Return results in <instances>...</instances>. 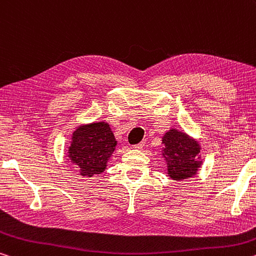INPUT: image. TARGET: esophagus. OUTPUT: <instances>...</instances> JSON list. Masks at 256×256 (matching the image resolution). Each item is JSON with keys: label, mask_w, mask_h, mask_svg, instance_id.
<instances>
[{"label": "esophagus", "mask_w": 256, "mask_h": 256, "mask_svg": "<svg viewBox=\"0 0 256 256\" xmlns=\"http://www.w3.org/2000/svg\"><path fill=\"white\" fill-rule=\"evenodd\" d=\"M146 146V140H144V141H141V142H139L138 144H136L134 146V148L136 149H142L144 147Z\"/></svg>", "instance_id": "34e87169"}]
</instances>
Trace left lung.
Here are the masks:
<instances>
[{
    "mask_svg": "<svg viewBox=\"0 0 256 256\" xmlns=\"http://www.w3.org/2000/svg\"><path fill=\"white\" fill-rule=\"evenodd\" d=\"M164 154L168 160V171L174 180H184L196 174L202 164L197 160L200 148L196 141L190 140L184 133L170 130L163 138Z\"/></svg>",
    "mask_w": 256,
    "mask_h": 256,
    "instance_id": "left-lung-1",
    "label": "left lung"
}]
</instances>
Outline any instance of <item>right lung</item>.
<instances>
[{
    "label": "right lung",
    "instance_id": "obj_1",
    "mask_svg": "<svg viewBox=\"0 0 256 256\" xmlns=\"http://www.w3.org/2000/svg\"><path fill=\"white\" fill-rule=\"evenodd\" d=\"M116 141L110 128L104 122L77 128L72 134L70 158L80 176H92L106 168Z\"/></svg>",
    "mask_w": 256,
    "mask_h": 256
}]
</instances>
